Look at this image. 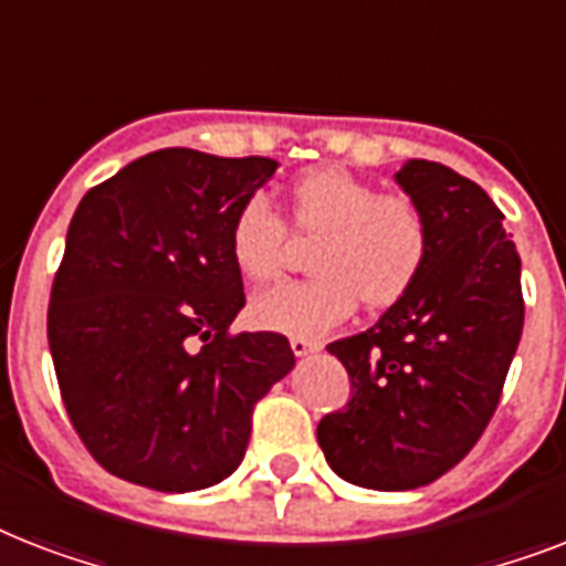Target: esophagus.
Wrapping results in <instances>:
<instances>
[{"label": "esophagus", "instance_id": "esophagus-1", "mask_svg": "<svg viewBox=\"0 0 566 566\" xmlns=\"http://www.w3.org/2000/svg\"><path fill=\"white\" fill-rule=\"evenodd\" d=\"M291 349H293V355H296V358H308V355L319 353V344H317V340H305V337H293Z\"/></svg>", "mask_w": 566, "mask_h": 566}]
</instances>
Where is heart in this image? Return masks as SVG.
I'll use <instances>...</instances> for the list:
<instances>
[{
  "label": "heart",
  "mask_w": 566,
  "mask_h": 566,
  "mask_svg": "<svg viewBox=\"0 0 566 566\" xmlns=\"http://www.w3.org/2000/svg\"><path fill=\"white\" fill-rule=\"evenodd\" d=\"M293 226L317 234L305 282L275 284L258 293L249 314L258 326L293 337H319L344 323L361 296L370 308H387L411 291L429 258V222L399 193L340 167H317L293 181ZM287 226L270 196L252 193L229 229V252L243 279L273 282L284 266Z\"/></svg>",
  "instance_id": "obj_1"
}]
</instances>
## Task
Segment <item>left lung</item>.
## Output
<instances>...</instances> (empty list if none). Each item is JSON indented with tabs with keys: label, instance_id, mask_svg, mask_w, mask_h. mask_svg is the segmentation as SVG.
I'll list each match as a JSON object with an SVG mask.
<instances>
[{
	"label": "left lung",
	"instance_id": "obj_1",
	"mask_svg": "<svg viewBox=\"0 0 566 566\" xmlns=\"http://www.w3.org/2000/svg\"><path fill=\"white\" fill-rule=\"evenodd\" d=\"M394 179L429 222V258L376 326L328 344L355 394L317 426L328 467L370 491L422 488L473 449L523 335L520 255L491 196L422 158Z\"/></svg>",
	"mask_w": 566,
	"mask_h": 566
}]
</instances>
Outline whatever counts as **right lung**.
Wrapping results in <instances>:
<instances>
[{"label":"right lung","mask_w":566,"mask_h":566,"mask_svg":"<svg viewBox=\"0 0 566 566\" xmlns=\"http://www.w3.org/2000/svg\"><path fill=\"white\" fill-rule=\"evenodd\" d=\"M279 170L249 155L158 149L84 193L49 300L66 413L108 473L202 491L247 455L252 408L293 370L287 337L243 332L234 213Z\"/></svg>","instance_id":"obj_1"}]
</instances>
